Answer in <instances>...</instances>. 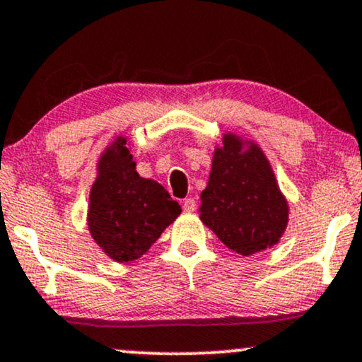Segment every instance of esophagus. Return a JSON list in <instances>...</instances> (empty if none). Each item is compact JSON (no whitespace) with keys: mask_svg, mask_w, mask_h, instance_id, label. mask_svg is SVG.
Here are the masks:
<instances>
[{"mask_svg":"<svg viewBox=\"0 0 362 362\" xmlns=\"http://www.w3.org/2000/svg\"><path fill=\"white\" fill-rule=\"evenodd\" d=\"M198 208V204H196V199L194 198H186L185 202H182V209H185V211H194V209Z\"/></svg>","mask_w":362,"mask_h":362,"instance_id":"1","label":"esophagus"}]
</instances>
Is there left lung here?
Here are the masks:
<instances>
[{
  "mask_svg": "<svg viewBox=\"0 0 362 362\" xmlns=\"http://www.w3.org/2000/svg\"><path fill=\"white\" fill-rule=\"evenodd\" d=\"M202 221L230 250L252 255L279 242L288 221V206L260 147L233 134L215 151L206 189L202 193Z\"/></svg>",
  "mask_w": 362,
  "mask_h": 362,
  "instance_id": "left-lung-1",
  "label": "left lung"
}]
</instances>
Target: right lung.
Here are the masks:
<instances>
[{
  "label": "right lung",
  "mask_w": 362,
  "mask_h": 362,
  "mask_svg": "<svg viewBox=\"0 0 362 362\" xmlns=\"http://www.w3.org/2000/svg\"><path fill=\"white\" fill-rule=\"evenodd\" d=\"M180 213V203L159 182L137 174L124 137L102 154L90 191L88 230L112 260L144 255Z\"/></svg>",
  "instance_id": "obj_1"
}]
</instances>
